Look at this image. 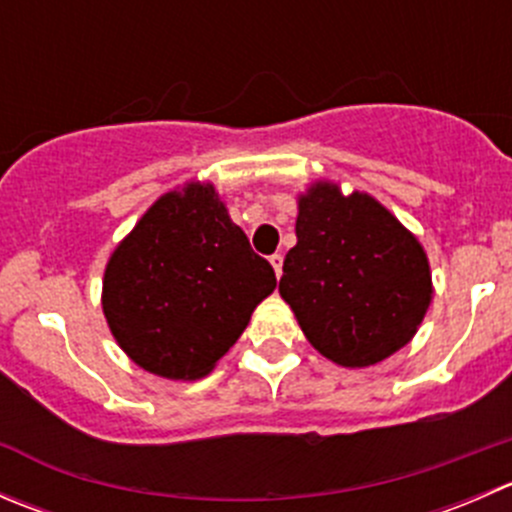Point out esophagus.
Masks as SVG:
<instances>
[{"instance_id": "34e87169", "label": "esophagus", "mask_w": 512, "mask_h": 512, "mask_svg": "<svg viewBox=\"0 0 512 512\" xmlns=\"http://www.w3.org/2000/svg\"><path fill=\"white\" fill-rule=\"evenodd\" d=\"M270 262H272V267H275V275L282 277V262H285V257H282L280 252H275V255L270 257Z\"/></svg>"}]
</instances>
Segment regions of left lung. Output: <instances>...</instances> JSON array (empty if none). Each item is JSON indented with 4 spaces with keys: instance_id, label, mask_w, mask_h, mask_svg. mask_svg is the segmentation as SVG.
Segmentation results:
<instances>
[{
    "instance_id": "1",
    "label": "left lung",
    "mask_w": 512,
    "mask_h": 512,
    "mask_svg": "<svg viewBox=\"0 0 512 512\" xmlns=\"http://www.w3.org/2000/svg\"><path fill=\"white\" fill-rule=\"evenodd\" d=\"M294 232L280 294L319 354L361 369L414 339L431 304V267L379 200L319 180L299 195Z\"/></svg>"
}]
</instances>
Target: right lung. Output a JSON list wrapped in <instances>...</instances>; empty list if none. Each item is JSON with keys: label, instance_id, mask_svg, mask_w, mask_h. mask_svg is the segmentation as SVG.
Masks as SVG:
<instances>
[{"label": "right lung", "instance_id": "add662e5", "mask_svg": "<svg viewBox=\"0 0 512 512\" xmlns=\"http://www.w3.org/2000/svg\"><path fill=\"white\" fill-rule=\"evenodd\" d=\"M277 280L210 183L160 195L103 272V314L141 369L175 381L210 374Z\"/></svg>", "mask_w": 512, "mask_h": 512}]
</instances>
